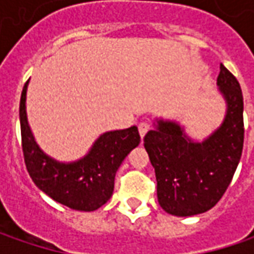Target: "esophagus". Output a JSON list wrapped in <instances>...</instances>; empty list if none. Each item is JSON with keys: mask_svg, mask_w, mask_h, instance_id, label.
Masks as SVG:
<instances>
[{"mask_svg": "<svg viewBox=\"0 0 254 254\" xmlns=\"http://www.w3.org/2000/svg\"><path fill=\"white\" fill-rule=\"evenodd\" d=\"M148 130H150V124H148L147 122H141L140 124H138V132H140V135H141V137H144Z\"/></svg>", "mask_w": 254, "mask_h": 254, "instance_id": "34e87169", "label": "esophagus"}]
</instances>
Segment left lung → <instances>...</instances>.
Listing matches in <instances>:
<instances>
[{"label":"left lung","mask_w":254,"mask_h":254,"mask_svg":"<svg viewBox=\"0 0 254 254\" xmlns=\"http://www.w3.org/2000/svg\"><path fill=\"white\" fill-rule=\"evenodd\" d=\"M218 84L228 102V113L209 138L192 142L178 124L162 120L144 137L155 170L157 198L171 215L190 216L213 208L238 168L245 138L243 94L238 79L223 64Z\"/></svg>","instance_id":"left-lung-1"}]
</instances>
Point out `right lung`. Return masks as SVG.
<instances>
[{
  "label": "right lung",
  "instance_id": "obj_1",
  "mask_svg": "<svg viewBox=\"0 0 254 254\" xmlns=\"http://www.w3.org/2000/svg\"><path fill=\"white\" fill-rule=\"evenodd\" d=\"M25 83L19 102L21 140L26 170L35 185L48 196L76 210L99 209L112 196L114 177L127 154L140 144L135 126L104 132L83 160L61 164L41 151L28 126Z\"/></svg>",
  "mask_w": 254,
  "mask_h": 254
}]
</instances>
